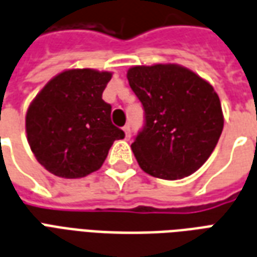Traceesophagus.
Segmentation results:
<instances>
[{"mask_svg":"<svg viewBox=\"0 0 257 257\" xmlns=\"http://www.w3.org/2000/svg\"><path fill=\"white\" fill-rule=\"evenodd\" d=\"M123 130H124V134H126V138H130V137H131L130 124H126V126L123 127Z\"/></svg>","mask_w":257,"mask_h":257,"instance_id":"obj_1","label":"esophagus"}]
</instances>
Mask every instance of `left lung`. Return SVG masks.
<instances>
[{"mask_svg": "<svg viewBox=\"0 0 257 257\" xmlns=\"http://www.w3.org/2000/svg\"><path fill=\"white\" fill-rule=\"evenodd\" d=\"M145 124L131 144L140 167L155 178L181 179L211 156L223 130L216 91L178 64L136 65L127 71Z\"/></svg>", "mask_w": 257, "mask_h": 257, "instance_id": "left-lung-1", "label": "left lung"}]
</instances>
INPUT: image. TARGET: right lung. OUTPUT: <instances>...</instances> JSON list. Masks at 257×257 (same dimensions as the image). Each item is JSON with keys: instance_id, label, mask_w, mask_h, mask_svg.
<instances>
[{"instance_id": "obj_1", "label": "right lung", "mask_w": 257, "mask_h": 257, "mask_svg": "<svg viewBox=\"0 0 257 257\" xmlns=\"http://www.w3.org/2000/svg\"><path fill=\"white\" fill-rule=\"evenodd\" d=\"M110 72L67 69L50 79L30 104L27 141L42 166L61 178L97 171L124 133L112 124V106L102 100Z\"/></svg>"}]
</instances>
